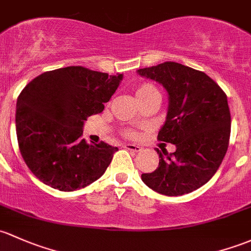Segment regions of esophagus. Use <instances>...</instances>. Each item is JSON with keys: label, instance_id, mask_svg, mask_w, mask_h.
I'll use <instances>...</instances> for the list:
<instances>
[{"label": "esophagus", "instance_id": "34e87169", "mask_svg": "<svg viewBox=\"0 0 251 251\" xmlns=\"http://www.w3.org/2000/svg\"><path fill=\"white\" fill-rule=\"evenodd\" d=\"M124 148L127 150H131V151H141V149H142L141 147L136 146V144H125Z\"/></svg>", "mask_w": 251, "mask_h": 251}]
</instances>
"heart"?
I'll return each instance as SVG.
<instances>
[{"label":"heart","instance_id":"1","mask_svg":"<svg viewBox=\"0 0 251 251\" xmlns=\"http://www.w3.org/2000/svg\"><path fill=\"white\" fill-rule=\"evenodd\" d=\"M150 94H159L157 89L155 88L152 84H143V85L138 86V88L136 89V99L147 96V95H150ZM126 134H127V136H133L134 132L133 131H127Z\"/></svg>","mask_w":251,"mask_h":251}]
</instances>
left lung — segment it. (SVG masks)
<instances>
[{
  "label": "left lung",
  "mask_w": 251,
  "mask_h": 251,
  "mask_svg": "<svg viewBox=\"0 0 251 251\" xmlns=\"http://www.w3.org/2000/svg\"><path fill=\"white\" fill-rule=\"evenodd\" d=\"M157 81L168 94L167 117L157 139L176 151L156 149L159 167L142 180L159 194L181 196L214 176L228 148L231 114L227 96L204 72L178 62H163L137 71Z\"/></svg>",
  "instance_id": "obj_1"
}]
</instances>
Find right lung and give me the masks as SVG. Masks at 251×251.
I'll return each instance as SVG.
<instances>
[{
    "instance_id": "1",
    "label": "right lung",
    "mask_w": 251,
    "mask_h": 251,
    "mask_svg": "<svg viewBox=\"0 0 251 251\" xmlns=\"http://www.w3.org/2000/svg\"><path fill=\"white\" fill-rule=\"evenodd\" d=\"M123 80L81 66L42 73L17 101L15 127L24 161L37 178L60 191L85 188L112 162L117 147L81 139L84 123L99 114Z\"/></svg>"
}]
</instances>
